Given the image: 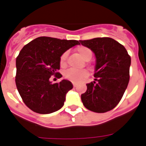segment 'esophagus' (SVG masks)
I'll list each match as a JSON object with an SVG mask.
<instances>
[{"instance_id": "esophagus-1", "label": "esophagus", "mask_w": 146, "mask_h": 146, "mask_svg": "<svg viewBox=\"0 0 146 146\" xmlns=\"http://www.w3.org/2000/svg\"><path fill=\"white\" fill-rule=\"evenodd\" d=\"M73 86L75 87H76V86H77V85H76V82H73Z\"/></svg>"}]
</instances>
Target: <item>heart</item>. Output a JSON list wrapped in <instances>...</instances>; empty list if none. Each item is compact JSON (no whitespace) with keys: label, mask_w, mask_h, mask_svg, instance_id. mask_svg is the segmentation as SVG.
Masks as SVG:
<instances>
[{"label":"heart","mask_w":146,"mask_h":146,"mask_svg":"<svg viewBox=\"0 0 146 146\" xmlns=\"http://www.w3.org/2000/svg\"><path fill=\"white\" fill-rule=\"evenodd\" d=\"M77 51L80 54V55L82 57V58L85 60H89L92 58V52L89 48L84 46H80L77 48ZM66 57H67V53L65 52L61 55V57L60 58V64L62 66H64L66 64ZM88 71L87 70H76L73 69H69L64 73V76L67 78L72 82H77L82 79H84L88 76Z\"/></svg>","instance_id":"1"}]
</instances>
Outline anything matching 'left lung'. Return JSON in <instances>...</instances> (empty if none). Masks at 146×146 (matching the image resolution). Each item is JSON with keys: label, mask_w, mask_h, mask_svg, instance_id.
<instances>
[{"label": "left lung", "mask_w": 146, "mask_h": 146, "mask_svg": "<svg viewBox=\"0 0 146 146\" xmlns=\"http://www.w3.org/2000/svg\"><path fill=\"white\" fill-rule=\"evenodd\" d=\"M80 42L96 56V79L86 84V92L81 95L82 104L96 113L111 111L120 102L127 88L131 58L124 46L111 38H95Z\"/></svg>", "instance_id": "left-lung-1"}]
</instances>
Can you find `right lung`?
<instances>
[{
    "mask_svg": "<svg viewBox=\"0 0 146 146\" xmlns=\"http://www.w3.org/2000/svg\"><path fill=\"white\" fill-rule=\"evenodd\" d=\"M80 44L76 40L38 37L25 45L16 60V85L26 105L32 111L48 114L64 106L66 96L73 84L62 80L53 84L49 79L52 75H62L60 58L65 51Z\"/></svg>",
    "mask_w": 146,
    "mask_h": 146,
    "instance_id": "obj_1",
    "label": "right lung"
}]
</instances>
